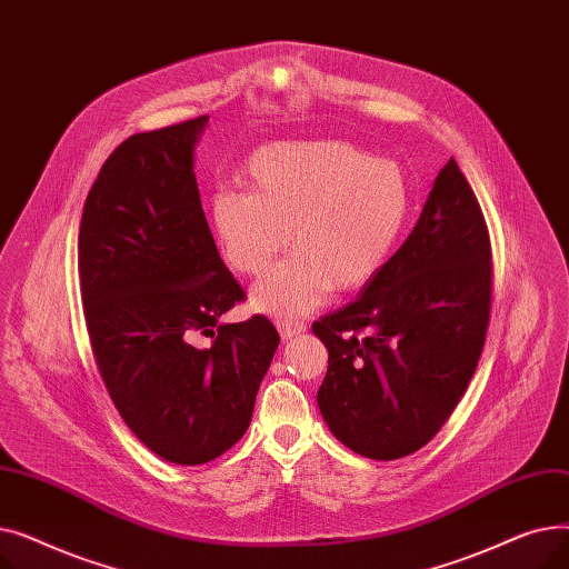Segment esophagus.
Masks as SVG:
<instances>
[{"label": "esophagus", "mask_w": 569, "mask_h": 569, "mask_svg": "<svg viewBox=\"0 0 569 569\" xmlns=\"http://www.w3.org/2000/svg\"><path fill=\"white\" fill-rule=\"evenodd\" d=\"M277 327H279L283 341H288L292 337H300V335L307 332V325L305 322H297V320H281V322H277Z\"/></svg>", "instance_id": "1"}]
</instances>
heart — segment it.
I'll list each match as a JSON object with an SVG mask.
<instances>
[{
  "mask_svg": "<svg viewBox=\"0 0 569 569\" xmlns=\"http://www.w3.org/2000/svg\"><path fill=\"white\" fill-rule=\"evenodd\" d=\"M244 174L251 191L219 189L209 207L223 258L239 274H264L292 232L297 253L251 292V307L269 316L309 313L335 288H365L410 217L406 170L350 142L264 144Z\"/></svg>",
  "mask_w": 569,
  "mask_h": 569,
  "instance_id": "1",
  "label": "heart"
}]
</instances>
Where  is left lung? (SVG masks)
Masks as SVG:
<instances>
[{
    "label": "left lung",
    "instance_id": "8db88e82",
    "mask_svg": "<svg viewBox=\"0 0 569 569\" xmlns=\"http://www.w3.org/2000/svg\"><path fill=\"white\" fill-rule=\"evenodd\" d=\"M489 309V230L450 159L401 249L355 302L313 322L330 352L318 390L325 425L367 459L420 450L466 392Z\"/></svg>",
    "mask_w": 569,
    "mask_h": 569
}]
</instances>
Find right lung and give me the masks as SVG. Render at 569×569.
<instances>
[{
	"label": "right lung",
	"instance_id": "add662e5",
	"mask_svg": "<svg viewBox=\"0 0 569 569\" xmlns=\"http://www.w3.org/2000/svg\"><path fill=\"white\" fill-rule=\"evenodd\" d=\"M207 114L136 133L84 200L78 267L97 367L127 427L170 463L221 457L251 425L279 348L264 316L221 322L244 300L207 226L193 172ZM204 333L213 339L198 347Z\"/></svg>",
	"mask_w": 569,
	"mask_h": 569
}]
</instances>
